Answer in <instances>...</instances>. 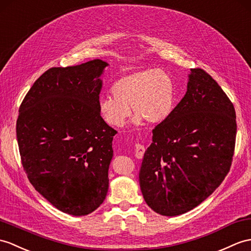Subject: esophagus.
Wrapping results in <instances>:
<instances>
[{
  "label": "esophagus",
  "instance_id": "34e87169",
  "mask_svg": "<svg viewBox=\"0 0 251 251\" xmlns=\"http://www.w3.org/2000/svg\"><path fill=\"white\" fill-rule=\"evenodd\" d=\"M144 152H145L144 145L139 144V143H137L135 145V156L137 157V158H142L144 155Z\"/></svg>",
  "mask_w": 251,
  "mask_h": 251
}]
</instances>
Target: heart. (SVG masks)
Returning a JSON list of instances; mask_svg holds the SVG:
<instances>
[{
  "instance_id": "b5f03b06",
  "label": "heart",
  "mask_w": 251,
  "mask_h": 251,
  "mask_svg": "<svg viewBox=\"0 0 251 251\" xmlns=\"http://www.w3.org/2000/svg\"><path fill=\"white\" fill-rule=\"evenodd\" d=\"M112 96L99 101V112L106 123L121 128L130 114L135 123L156 125L171 115L176 103V84L171 75L157 68L141 69L116 80L111 86Z\"/></svg>"
}]
</instances>
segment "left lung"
I'll use <instances>...</instances> for the list:
<instances>
[{
  "mask_svg": "<svg viewBox=\"0 0 251 251\" xmlns=\"http://www.w3.org/2000/svg\"><path fill=\"white\" fill-rule=\"evenodd\" d=\"M235 138L232 101L207 73L191 69L185 96L144 153L139 180L147 204L164 216L199 205L229 173Z\"/></svg>",
  "mask_w": 251,
  "mask_h": 251,
  "instance_id": "left-lung-1",
  "label": "left lung"
}]
</instances>
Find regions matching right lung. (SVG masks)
Here are the masks:
<instances>
[{"mask_svg": "<svg viewBox=\"0 0 251 251\" xmlns=\"http://www.w3.org/2000/svg\"><path fill=\"white\" fill-rule=\"evenodd\" d=\"M108 64L93 60L52 67L20 104L16 132L23 170L60 211L85 216L106 199L116 132L99 112V79Z\"/></svg>", "mask_w": 251, "mask_h": 251, "instance_id": "add662e5", "label": "right lung"}]
</instances>
